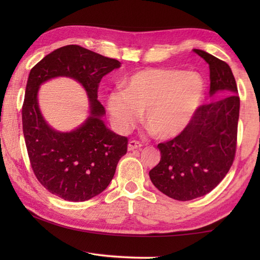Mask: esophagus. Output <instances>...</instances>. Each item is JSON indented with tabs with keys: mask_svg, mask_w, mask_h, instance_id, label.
<instances>
[{
	"mask_svg": "<svg viewBox=\"0 0 260 260\" xmlns=\"http://www.w3.org/2000/svg\"><path fill=\"white\" fill-rule=\"evenodd\" d=\"M141 147H142V143L139 142V141H136V140H131L128 142V150L129 151L134 150V149H140Z\"/></svg>",
	"mask_w": 260,
	"mask_h": 260,
	"instance_id": "obj_1",
	"label": "esophagus"
}]
</instances>
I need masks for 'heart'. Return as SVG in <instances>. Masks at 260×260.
I'll return each instance as SVG.
<instances>
[{
	"mask_svg": "<svg viewBox=\"0 0 260 260\" xmlns=\"http://www.w3.org/2000/svg\"><path fill=\"white\" fill-rule=\"evenodd\" d=\"M205 83L196 72L144 69L112 91L108 108L118 129L131 128L144 111L148 129L158 139H171L186 128L204 99Z\"/></svg>",
	"mask_w": 260,
	"mask_h": 260,
	"instance_id": "b5f03b06",
	"label": "heart"
}]
</instances>
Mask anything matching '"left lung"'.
Here are the masks:
<instances>
[{
	"label": "left lung",
	"instance_id": "left-lung-1",
	"mask_svg": "<svg viewBox=\"0 0 260 260\" xmlns=\"http://www.w3.org/2000/svg\"><path fill=\"white\" fill-rule=\"evenodd\" d=\"M210 68V95L227 91V98L197 109L191 121L172 140L158 144L160 161L149 172L151 182L166 196L190 201L218 186L233 165L236 152L240 98L226 61L193 49Z\"/></svg>",
	"mask_w": 260,
	"mask_h": 260
}]
</instances>
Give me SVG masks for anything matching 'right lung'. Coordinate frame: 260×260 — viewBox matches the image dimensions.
<instances>
[{
	"instance_id": "right-lung-1",
	"label": "right lung",
	"mask_w": 260,
	"mask_h": 260,
	"mask_svg": "<svg viewBox=\"0 0 260 260\" xmlns=\"http://www.w3.org/2000/svg\"><path fill=\"white\" fill-rule=\"evenodd\" d=\"M118 68L119 60L70 45L50 52L29 72L21 109L29 162L39 182L65 201L83 202L102 192L127 152L128 139L105 127V110L98 100L102 78ZM56 76L76 78L90 99L91 116L70 134L50 129L38 110V86Z\"/></svg>"
}]
</instances>
